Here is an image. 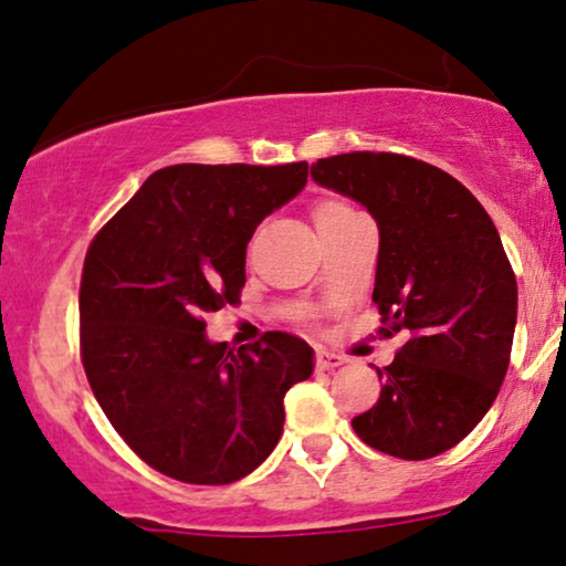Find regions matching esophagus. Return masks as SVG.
Listing matches in <instances>:
<instances>
[{"instance_id":"obj_1","label":"esophagus","mask_w":566,"mask_h":566,"mask_svg":"<svg viewBox=\"0 0 566 566\" xmlns=\"http://www.w3.org/2000/svg\"><path fill=\"white\" fill-rule=\"evenodd\" d=\"M343 363H345L343 355H337L332 350L316 353V368H319V370H335V368L343 366Z\"/></svg>"}]
</instances>
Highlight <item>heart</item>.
<instances>
[{
  "label": "heart",
  "mask_w": 566,
  "mask_h": 566,
  "mask_svg": "<svg viewBox=\"0 0 566 566\" xmlns=\"http://www.w3.org/2000/svg\"><path fill=\"white\" fill-rule=\"evenodd\" d=\"M350 213H355V211L347 203H343V200H322V203H316V208H314V221L327 223V221L345 219V216H350Z\"/></svg>",
  "instance_id": "obj_1"
}]
</instances>
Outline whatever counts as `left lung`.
Instances as JSON below:
<instances>
[{
  "label": "left lung",
  "mask_w": 566,
  "mask_h": 566,
  "mask_svg": "<svg viewBox=\"0 0 566 566\" xmlns=\"http://www.w3.org/2000/svg\"><path fill=\"white\" fill-rule=\"evenodd\" d=\"M316 185L378 227L374 301L405 345L376 368L381 397L353 420L363 443L422 461L461 443L497 399L517 319V283L490 213L428 161L353 151L312 165Z\"/></svg>",
  "instance_id": "8db88e82"
}]
</instances>
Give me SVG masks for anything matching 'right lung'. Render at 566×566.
<instances>
[{
    "label": "right lung",
    "mask_w": 566,
    "mask_h": 566,
    "mask_svg": "<svg viewBox=\"0 0 566 566\" xmlns=\"http://www.w3.org/2000/svg\"><path fill=\"white\" fill-rule=\"evenodd\" d=\"M306 177V161L165 167L90 244L84 370L113 428L161 474L188 484L247 476L283 436L285 391L314 374L304 339L268 332L229 350L203 322L239 298L254 229Z\"/></svg>",
    "instance_id": "right-lung-1"
}]
</instances>
